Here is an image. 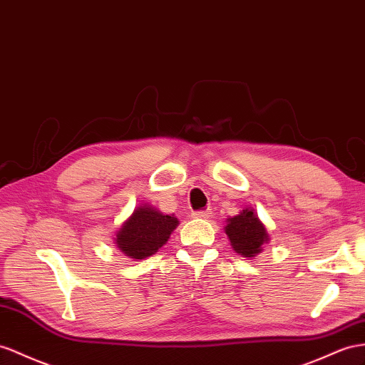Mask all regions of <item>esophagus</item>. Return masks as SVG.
Masks as SVG:
<instances>
[{
  "label": "esophagus",
  "instance_id": "obj_1",
  "mask_svg": "<svg viewBox=\"0 0 365 365\" xmlns=\"http://www.w3.org/2000/svg\"><path fill=\"white\" fill-rule=\"evenodd\" d=\"M210 214H211V211H208V210H199V211L192 212V217L194 219H208Z\"/></svg>",
  "mask_w": 365,
  "mask_h": 365
}]
</instances>
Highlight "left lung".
I'll use <instances>...</instances> for the list:
<instances>
[{
  "label": "left lung",
  "mask_w": 365,
  "mask_h": 365,
  "mask_svg": "<svg viewBox=\"0 0 365 365\" xmlns=\"http://www.w3.org/2000/svg\"><path fill=\"white\" fill-rule=\"evenodd\" d=\"M225 232L236 253L244 257H255L259 255L264 242L268 240L265 227L250 210H244L239 216L228 219Z\"/></svg>",
  "instance_id": "1"
}]
</instances>
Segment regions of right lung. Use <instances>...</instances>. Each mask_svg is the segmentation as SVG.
I'll use <instances>...</instances> for the list:
<instances>
[{"label": "right lung", "mask_w": 365, "mask_h": 365, "mask_svg": "<svg viewBox=\"0 0 365 365\" xmlns=\"http://www.w3.org/2000/svg\"><path fill=\"white\" fill-rule=\"evenodd\" d=\"M177 223L179 220L175 217L165 216L145 205L137 208L133 216L123 223V227L117 232L115 244L129 257H149L165 245Z\"/></svg>", "instance_id": "obj_1"}]
</instances>
